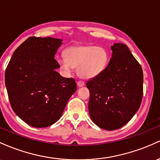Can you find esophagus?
I'll return each mask as SVG.
<instances>
[{"instance_id":"1","label":"esophagus","mask_w":160,"mask_h":160,"mask_svg":"<svg viewBox=\"0 0 160 160\" xmlns=\"http://www.w3.org/2000/svg\"><path fill=\"white\" fill-rule=\"evenodd\" d=\"M77 85H78V88L83 87V86L85 85V82H84L83 81H78V82H77Z\"/></svg>"}]
</instances>
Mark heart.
<instances>
[{
	"mask_svg": "<svg viewBox=\"0 0 160 160\" xmlns=\"http://www.w3.org/2000/svg\"><path fill=\"white\" fill-rule=\"evenodd\" d=\"M66 58L58 62L63 70L70 72L77 67L78 76L90 79L103 72L109 62V55L103 48L94 45H75L65 51Z\"/></svg>",
	"mask_w": 160,
	"mask_h": 160,
	"instance_id": "1",
	"label": "heart"
}]
</instances>
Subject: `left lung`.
I'll return each mask as SVG.
<instances>
[{"mask_svg": "<svg viewBox=\"0 0 160 160\" xmlns=\"http://www.w3.org/2000/svg\"><path fill=\"white\" fill-rule=\"evenodd\" d=\"M111 49L112 58L103 72L86 84L91 119L109 131L122 128L138 110L143 81L142 68L126 44H114Z\"/></svg>", "mask_w": 160, "mask_h": 160, "instance_id": "left-lung-1", "label": "left lung"}]
</instances>
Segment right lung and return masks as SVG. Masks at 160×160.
<instances>
[{"instance_id": "add662e5", "label": "right lung", "mask_w": 160, "mask_h": 160, "mask_svg": "<svg viewBox=\"0 0 160 160\" xmlns=\"http://www.w3.org/2000/svg\"><path fill=\"white\" fill-rule=\"evenodd\" d=\"M61 39L30 37L14 51L5 71V85L12 110L25 122L45 128L62 116L77 90L73 78L55 71L54 55Z\"/></svg>"}]
</instances>
